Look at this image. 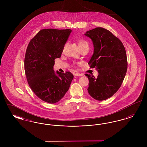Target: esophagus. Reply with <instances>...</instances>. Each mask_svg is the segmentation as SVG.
Returning a JSON list of instances; mask_svg holds the SVG:
<instances>
[{
    "instance_id": "esophagus-1",
    "label": "esophagus",
    "mask_w": 147,
    "mask_h": 147,
    "mask_svg": "<svg viewBox=\"0 0 147 147\" xmlns=\"http://www.w3.org/2000/svg\"><path fill=\"white\" fill-rule=\"evenodd\" d=\"M74 76H82V74H80V73H76L75 74H74Z\"/></svg>"
}]
</instances>
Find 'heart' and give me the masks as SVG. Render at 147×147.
<instances>
[{
	"label": "heart",
	"mask_w": 147,
	"mask_h": 147,
	"mask_svg": "<svg viewBox=\"0 0 147 147\" xmlns=\"http://www.w3.org/2000/svg\"><path fill=\"white\" fill-rule=\"evenodd\" d=\"M79 46L81 48V49H83L86 47H89V43L85 40H80L78 42Z\"/></svg>",
	"instance_id": "heart-1"
}]
</instances>
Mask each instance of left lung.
I'll use <instances>...</instances> for the list:
<instances>
[{
	"mask_svg": "<svg viewBox=\"0 0 147 147\" xmlns=\"http://www.w3.org/2000/svg\"><path fill=\"white\" fill-rule=\"evenodd\" d=\"M84 35L91 39L94 48L89 64L98 73L96 78L85 74L89 79L88 91L96 100H106L117 91L126 76V50L119 38L105 28H96Z\"/></svg>",
	"mask_w": 147,
	"mask_h": 147,
	"instance_id": "obj_1",
	"label": "left lung"
}]
</instances>
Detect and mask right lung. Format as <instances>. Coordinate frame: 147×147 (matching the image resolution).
Instances as JSON below:
<instances>
[{
    "label": "right lung",
    "mask_w": 147,
    "mask_h": 147,
    "mask_svg": "<svg viewBox=\"0 0 147 147\" xmlns=\"http://www.w3.org/2000/svg\"><path fill=\"white\" fill-rule=\"evenodd\" d=\"M70 29L40 30L27 47L24 68L28 85L35 95L49 104L58 102L68 91L73 75L53 70L71 32Z\"/></svg>",
    "instance_id": "add662e5"
}]
</instances>
